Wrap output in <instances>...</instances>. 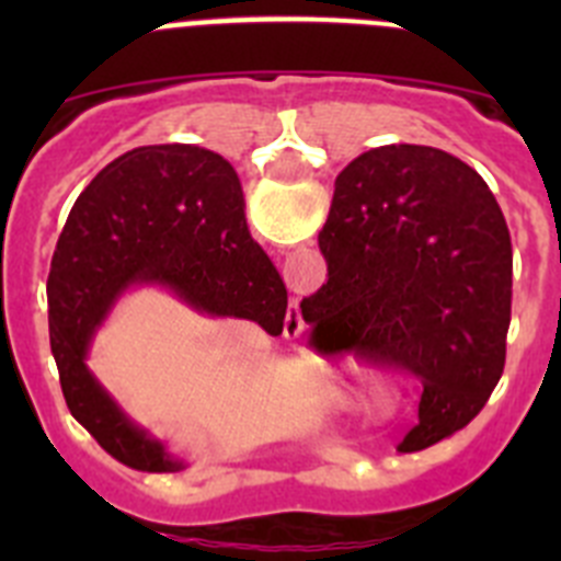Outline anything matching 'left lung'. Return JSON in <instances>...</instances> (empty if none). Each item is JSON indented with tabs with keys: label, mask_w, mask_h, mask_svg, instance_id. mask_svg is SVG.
<instances>
[{
	"label": "left lung",
	"mask_w": 561,
	"mask_h": 561,
	"mask_svg": "<svg viewBox=\"0 0 561 561\" xmlns=\"http://www.w3.org/2000/svg\"><path fill=\"white\" fill-rule=\"evenodd\" d=\"M317 241L329 280L300 304L311 345L419 376L408 453L466 427L512 323V236L483 176L440 148H370L336 176Z\"/></svg>",
	"instance_id": "1"
}]
</instances>
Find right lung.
I'll list each match as a JSON object with an SVG mask.
<instances>
[{
    "label": "right lung",
    "mask_w": 561,
    "mask_h": 561,
    "mask_svg": "<svg viewBox=\"0 0 561 561\" xmlns=\"http://www.w3.org/2000/svg\"><path fill=\"white\" fill-rule=\"evenodd\" d=\"M157 286L207 317H241L277 336L286 284L250 236L230 162L187 142L140 146L83 187L49 266V348L69 413L121 463L182 472L185 460L140 427L87 359L126 291ZM291 329V325H289Z\"/></svg>",
    "instance_id": "add662e5"
}]
</instances>
